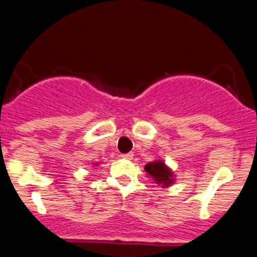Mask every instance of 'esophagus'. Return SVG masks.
<instances>
[{"mask_svg":"<svg viewBox=\"0 0 257 257\" xmlns=\"http://www.w3.org/2000/svg\"><path fill=\"white\" fill-rule=\"evenodd\" d=\"M133 156H134L133 152H129V154L121 155V157H123V159H125V160H132V159H133Z\"/></svg>","mask_w":257,"mask_h":257,"instance_id":"obj_1","label":"esophagus"}]
</instances>
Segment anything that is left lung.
<instances>
[{
    "mask_svg": "<svg viewBox=\"0 0 257 257\" xmlns=\"http://www.w3.org/2000/svg\"><path fill=\"white\" fill-rule=\"evenodd\" d=\"M145 170L149 173V175H151L156 183L163 184V186L168 187L169 184H172L174 182L173 179L172 172L169 170V168H166L165 164L163 161H154V163H149L145 166Z\"/></svg>",
    "mask_w": 257,
    "mask_h": 257,
    "instance_id": "left-lung-1",
    "label": "left lung"
}]
</instances>
